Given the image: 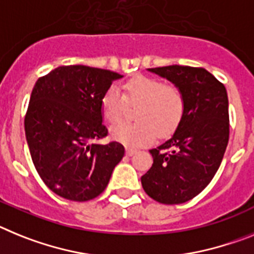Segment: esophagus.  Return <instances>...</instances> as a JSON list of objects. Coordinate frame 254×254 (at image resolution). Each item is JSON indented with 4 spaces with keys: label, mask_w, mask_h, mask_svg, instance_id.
<instances>
[{
    "label": "esophagus",
    "mask_w": 254,
    "mask_h": 254,
    "mask_svg": "<svg viewBox=\"0 0 254 254\" xmlns=\"http://www.w3.org/2000/svg\"><path fill=\"white\" fill-rule=\"evenodd\" d=\"M136 152V149H133V148H127V156H133L134 153Z\"/></svg>",
    "instance_id": "1"
}]
</instances>
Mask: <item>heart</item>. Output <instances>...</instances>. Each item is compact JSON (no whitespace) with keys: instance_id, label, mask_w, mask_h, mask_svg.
<instances>
[{"instance_id":"b5f03b06","label":"heart","mask_w":254,"mask_h":254,"mask_svg":"<svg viewBox=\"0 0 254 254\" xmlns=\"http://www.w3.org/2000/svg\"><path fill=\"white\" fill-rule=\"evenodd\" d=\"M124 96L115 87L107 89L101 101L102 115L110 124L124 118L127 104L139 106L134 124L121 123L110 130L116 142L127 147H142L160 135H169L179 125L185 109L183 90L157 79L139 76L125 85Z\"/></svg>"}]
</instances>
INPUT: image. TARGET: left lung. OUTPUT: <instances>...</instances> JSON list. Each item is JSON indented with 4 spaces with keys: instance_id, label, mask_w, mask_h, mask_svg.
<instances>
[{
    "instance_id": "obj_1",
    "label": "left lung",
    "mask_w": 254,
    "mask_h": 254,
    "mask_svg": "<svg viewBox=\"0 0 254 254\" xmlns=\"http://www.w3.org/2000/svg\"><path fill=\"white\" fill-rule=\"evenodd\" d=\"M147 70L183 90L185 109L170 139L149 151L153 165L142 176V187L160 203H184L213 179L228 147L226 88L203 67L171 65Z\"/></svg>"
}]
</instances>
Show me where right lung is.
Returning a JSON list of instances; mask_svg holds the SVG:
<instances>
[{
  "label": "right lung",
  "instance_id": "1",
  "mask_svg": "<svg viewBox=\"0 0 254 254\" xmlns=\"http://www.w3.org/2000/svg\"><path fill=\"white\" fill-rule=\"evenodd\" d=\"M123 75L84 65L60 66L35 81L25 116V136L35 170L51 190L76 202L106 189L124 157L107 135L101 101Z\"/></svg>",
  "mask_w": 254,
  "mask_h": 254
}]
</instances>
